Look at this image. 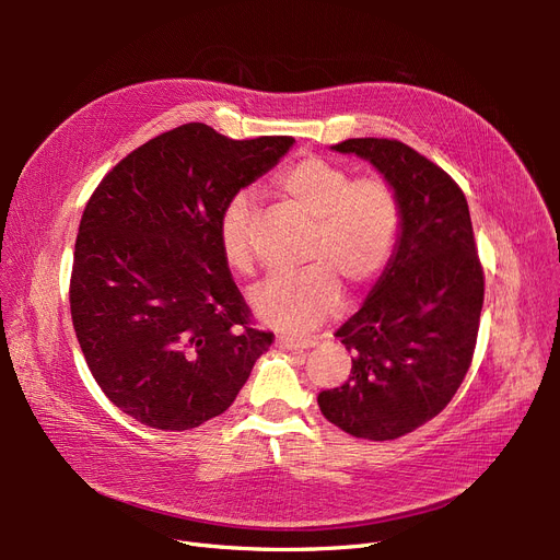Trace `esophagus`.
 I'll return each instance as SVG.
<instances>
[{
    "mask_svg": "<svg viewBox=\"0 0 560 560\" xmlns=\"http://www.w3.org/2000/svg\"><path fill=\"white\" fill-rule=\"evenodd\" d=\"M276 343L280 348H294V350H303V348H313L317 343V338L313 336H278Z\"/></svg>",
    "mask_w": 560,
    "mask_h": 560,
    "instance_id": "1",
    "label": "esophagus"
}]
</instances>
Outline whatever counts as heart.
I'll return each instance as SVG.
<instances>
[{"label":"heart","mask_w":560,"mask_h":560,"mask_svg":"<svg viewBox=\"0 0 560 560\" xmlns=\"http://www.w3.org/2000/svg\"><path fill=\"white\" fill-rule=\"evenodd\" d=\"M276 194L311 219L299 273L270 278L249 294L252 313L266 327L299 331L315 327L350 294L369 290L393 257L399 233V200L378 177L350 179L346 167L322 156H303L276 175ZM254 206L241 194L219 217V252L224 264L249 276L257 261L252 233Z\"/></svg>","instance_id":"1"}]
</instances>
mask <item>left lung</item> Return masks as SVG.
<instances>
[{
    "mask_svg": "<svg viewBox=\"0 0 560 560\" xmlns=\"http://www.w3.org/2000/svg\"><path fill=\"white\" fill-rule=\"evenodd\" d=\"M334 151L369 161L399 200V235L383 276L336 336L352 352L341 387L319 411L343 432L389 442L425 425L471 364L483 268L467 198L439 165L397 140L354 138Z\"/></svg>",
    "mask_w": 560,
    "mask_h": 560,
    "instance_id": "left-lung-1",
    "label": "left lung"
}]
</instances>
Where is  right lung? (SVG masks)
I'll return each mask as SVG.
<instances>
[{"label":"right lung","instance_id":"obj_1","mask_svg":"<svg viewBox=\"0 0 560 560\" xmlns=\"http://www.w3.org/2000/svg\"><path fill=\"white\" fill-rule=\"evenodd\" d=\"M292 144L184 124L93 191L74 245L72 322L97 385L142 425L182 432L224 413L273 343L249 325L217 229L229 200Z\"/></svg>","mask_w":560,"mask_h":560}]
</instances>
